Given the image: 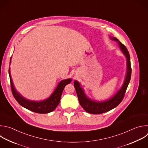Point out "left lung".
<instances>
[{
	"label": "left lung",
	"mask_w": 148,
	"mask_h": 148,
	"mask_svg": "<svg viewBox=\"0 0 148 148\" xmlns=\"http://www.w3.org/2000/svg\"><path fill=\"white\" fill-rule=\"evenodd\" d=\"M110 39L119 42V46L122 52L126 56L127 60V71L125 79L121 88L112 97L107 101L102 102L92 101V99L86 97V96L84 93L83 89L80 86L79 83L78 81H75L74 84L78 98L79 102L82 108L89 113L94 114H102L109 112L117 106L123 99L127 88L131 79V66L130 62V56L127 49L116 38L110 36Z\"/></svg>",
	"instance_id": "obj_1"
}]
</instances>
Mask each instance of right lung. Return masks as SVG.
I'll use <instances>...</instances> for the list:
<instances>
[{
  "label": "right lung",
  "instance_id": "1",
  "mask_svg": "<svg viewBox=\"0 0 148 148\" xmlns=\"http://www.w3.org/2000/svg\"><path fill=\"white\" fill-rule=\"evenodd\" d=\"M12 58V57H11ZM11 61V58L10 60ZM9 74L10 80V85L13 95L17 102L23 107L35 113L45 114L53 112L59 104L62 92L65 86L70 84L71 79H67L62 80L58 85L57 88L53 92L52 95L47 99L42 101H32L25 99L15 89L12 79L10 76V68L9 69Z\"/></svg>",
  "mask_w": 148,
  "mask_h": 148
}]
</instances>
